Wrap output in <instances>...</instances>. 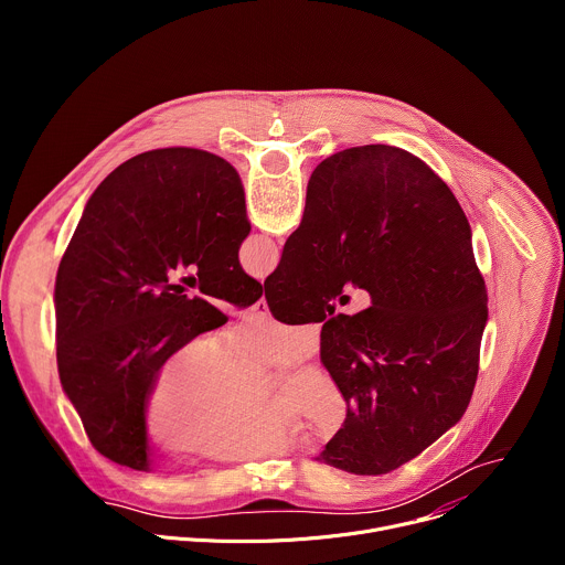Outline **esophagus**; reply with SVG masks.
I'll return each mask as SVG.
<instances>
[{
	"instance_id": "34e87169",
	"label": "esophagus",
	"mask_w": 565,
	"mask_h": 565,
	"mask_svg": "<svg viewBox=\"0 0 565 565\" xmlns=\"http://www.w3.org/2000/svg\"><path fill=\"white\" fill-rule=\"evenodd\" d=\"M270 310H268V301H266V297H262L255 306H253V315H257V317H266Z\"/></svg>"
}]
</instances>
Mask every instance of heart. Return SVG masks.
<instances>
[{
  "instance_id": "1",
  "label": "heart",
  "mask_w": 565,
  "mask_h": 565,
  "mask_svg": "<svg viewBox=\"0 0 565 565\" xmlns=\"http://www.w3.org/2000/svg\"><path fill=\"white\" fill-rule=\"evenodd\" d=\"M315 335L303 324L255 317L216 344L192 338L158 366L145 402L147 440L170 454L236 465L290 454L299 429L329 440L349 418L340 384L321 366L286 373L262 393L266 366H284L312 351Z\"/></svg>"
}]
</instances>
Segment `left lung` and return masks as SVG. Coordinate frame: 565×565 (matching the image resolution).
I'll list each match as a JSON object with an SVG mask.
<instances>
[{"mask_svg": "<svg viewBox=\"0 0 565 565\" xmlns=\"http://www.w3.org/2000/svg\"><path fill=\"white\" fill-rule=\"evenodd\" d=\"M248 234L236 170L203 149L138 153L87 201L55 277V342L62 391L105 458L149 469L142 402L158 366L225 324L212 299L264 295L238 264ZM181 265L198 275L172 285Z\"/></svg>", "mask_w": 565, "mask_h": 565, "instance_id": "left-lung-1", "label": "left lung"}]
</instances>
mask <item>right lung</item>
<instances>
[{
  "label": "right lung",
  "instance_id": "right-lung-1",
  "mask_svg": "<svg viewBox=\"0 0 565 565\" xmlns=\"http://www.w3.org/2000/svg\"><path fill=\"white\" fill-rule=\"evenodd\" d=\"M347 282L370 292L369 309L334 312L330 301ZM264 290L273 315L324 324L319 358L349 418L317 460L386 473L462 418L488 290L462 207L418 156L364 145L321 160Z\"/></svg>",
  "mask_w": 565,
  "mask_h": 565
}]
</instances>
